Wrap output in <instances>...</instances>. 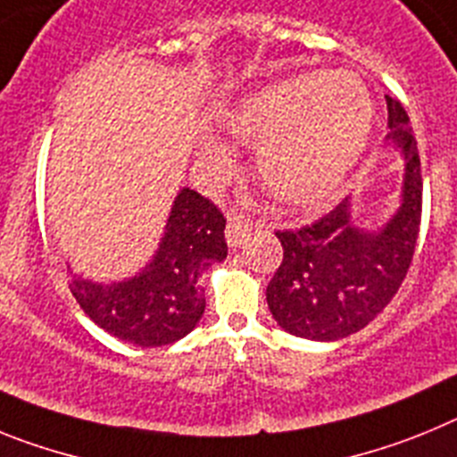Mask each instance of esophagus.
<instances>
[{
	"label": "esophagus",
	"mask_w": 457,
	"mask_h": 457,
	"mask_svg": "<svg viewBox=\"0 0 457 457\" xmlns=\"http://www.w3.org/2000/svg\"><path fill=\"white\" fill-rule=\"evenodd\" d=\"M249 228H252V221L245 220L242 215H237L236 210L233 212H228V226H226V240H228V245L231 247H237L242 240H245V236L249 233Z\"/></svg>",
	"instance_id": "1"
}]
</instances>
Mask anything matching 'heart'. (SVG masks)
<instances>
[{
  "label": "heart",
  "mask_w": 457,
  "mask_h": 457,
  "mask_svg": "<svg viewBox=\"0 0 457 457\" xmlns=\"http://www.w3.org/2000/svg\"><path fill=\"white\" fill-rule=\"evenodd\" d=\"M226 128L258 144V169L274 196L313 208L348 180L369 146L373 104L350 72H306L278 79L228 109ZM205 151L224 155L217 141Z\"/></svg>",
  "instance_id": "1"
}]
</instances>
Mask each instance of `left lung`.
<instances>
[{
    "label": "left lung",
    "instance_id": "left-lung-1",
    "mask_svg": "<svg viewBox=\"0 0 457 457\" xmlns=\"http://www.w3.org/2000/svg\"><path fill=\"white\" fill-rule=\"evenodd\" d=\"M385 98L389 137L405 155V199L375 236L353 228L348 201L313 224L277 231L284 258L268 284V306L295 337L338 341L359 332L394 300L411 265L421 224V157L403 103Z\"/></svg>",
    "mask_w": 457,
    "mask_h": 457
}]
</instances>
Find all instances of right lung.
Wrapping results in <instances>:
<instances>
[{
	"instance_id": "1",
	"label": "right lung",
	"mask_w": 457,
	"mask_h": 457,
	"mask_svg": "<svg viewBox=\"0 0 457 457\" xmlns=\"http://www.w3.org/2000/svg\"><path fill=\"white\" fill-rule=\"evenodd\" d=\"M226 217L199 192L185 187L171 208L155 261L139 277L100 286L75 278L71 293L84 313L112 337L141 348L179 341L205 311L196 281L215 261H224Z\"/></svg>"
}]
</instances>
